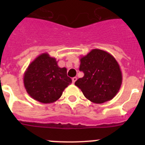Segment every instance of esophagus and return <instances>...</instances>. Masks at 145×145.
Returning <instances> with one entry per match:
<instances>
[{"instance_id":"34e87169","label":"esophagus","mask_w":145,"mask_h":145,"mask_svg":"<svg viewBox=\"0 0 145 145\" xmlns=\"http://www.w3.org/2000/svg\"><path fill=\"white\" fill-rule=\"evenodd\" d=\"M72 83H73V84H75V82L77 80L76 77H74V78H72Z\"/></svg>"}]
</instances>
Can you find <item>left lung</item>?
Listing matches in <instances>:
<instances>
[{"label": "left lung", "instance_id": "left-lung-1", "mask_svg": "<svg viewBox=\"0 0 145 145\" xmlns=\"http://www.w3.org/2000/svg\"><path fill=\"white\" fill-rule=\"evenodd\" d=\"M83 78L75 85L88 100L96 104L110 101L116 97L122 84V72L113 56L101 49H92L80 59Z\"/></svg>", "mask_w": 145, "mask_h": 145}]
</instances>
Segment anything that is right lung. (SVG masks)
Masks as SVG:
<instances>
[{
    "instance_id": "obj_1",
    "label": "right lung",
    "mask_w": 145,
    "mask_h": 145,
    "mask_svg": "<svg viewBox=\"0 0 145 145\" xmlns=\"http://www.w3.org/2000/svg\"><path fill=\"white\" fill-rule=\"evenodd\" d=\"M23 80L28 94L44 104L58 100L65 88L72 83L67 75L66 67H59L56 59L48 53L41 54L29 64Z\"/></svg>"
}]
</instances>
